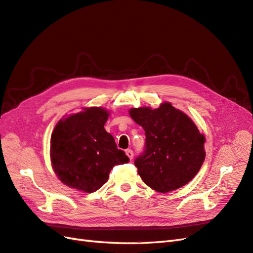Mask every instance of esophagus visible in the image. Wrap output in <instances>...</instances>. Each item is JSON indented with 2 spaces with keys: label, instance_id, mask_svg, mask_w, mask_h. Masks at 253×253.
Wrapping results in <instances>:
<instances>
[{
  "label": "esophagus",
  "instance_id": "esophagus-1",
  "mask_svg": "<svg viewBox=\"0 0 253 253\" xmlns=\"http://www.w3.org/2000/svg\"><path fill=\"white\" fill-rule=\"evenodd\" d=\"M126 156L128 157V159H129V160H132V159H133L134 153H133V151H132V150H130V149L126 150Z\"/></svg>",
  "mask_w": 253,
  "mask_h": 253
}]
</instances>
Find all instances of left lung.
<instances>
[{
	"instance_id": "8db88e82",
	"label": "left lung",
	"mask_w": 253,
	"mask_h": 253,
	"mask_svg": "<svg viewBox=\"0 0 253 253\" xmlns=\"http://www.w3.org/2000/svg\"><path fill=\"white\" fill-rule=\"evenodd\" d=\"M129 116L145 132L144 152L134 162L145 184L165 194L193 180L205 159V137L194 121L169 102L130 109Z\"/></svg>"
}]
</instances>
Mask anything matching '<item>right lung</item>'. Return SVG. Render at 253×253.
Instances as JSON below:
<instances>
[{"instance_id":"obj_1","label":"right lung","mask_w":253,"mask_h":253,"mask_svg":"<svg viewBox=\"0 0 253 253\" xmlns=\"http://www.w3.org/2000/svg\"><path fill=\"white\" fill-rule=\"evenodd\" d=\"M109 113L84 108L58 121L51 135L50 158L58 179L69 187L94 193L109 179L115 165L129 161L104 129Z\"/></svg>"}]
</instances>
